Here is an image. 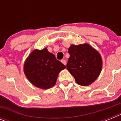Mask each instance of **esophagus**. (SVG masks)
I'll return each mask as SVG.
<instances>
[{
	"mask_svg": "<svg viewBox=\"0 0 121 121\" xmlns=\"http://www.w3.org/2000/svg\"><path fill=\"white\" fill-rule=\"evenodd\" d=\"M61 62L64 65H66V61H65V60H64V59H62L61 60Z\"/></svg>",
	"mask_w": 121,
	"mask_h": 121,
	"instance_id": "esophagus-1",
	"label": "esophagus"
}]
</instances>
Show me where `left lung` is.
<instances>
[{
    "label": "left lung",
    "instance_id": "8db88e82",
    "mask_svg": "<svg viewBox=\"0 0 121 121\" xmlns=\"http://www.w3.org/2000/svg\"><path fill=\"white\" fill-rule=\"evenodd\" d=\"M67 68L78 84L88 86L99 77L102 68L100 53L88 43L71 45Z\"/></svg>",
    "mask_w": 121,
    "mask_h": 121
}]
</instances>
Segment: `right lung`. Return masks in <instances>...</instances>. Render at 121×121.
I'll return each instance as SVG.
<instances>
[{
  "label": "right lung",
  "instance_id": "obj_1",
  "mask_svg": "<svg viewBox=\"0 0 121 121\" xmlns=\"http://www.w3.org/2000/svg\"><path fill=\"white\" fill-rule=\"evenodd\" d=\"M65 68L46 47L34 50L29 54L24 62L23 71L31 84L46 90L55 85L59 73Z\"/></svg>",
  "mask_w": 121,
  "mask_h": 121
}]
</instances>
